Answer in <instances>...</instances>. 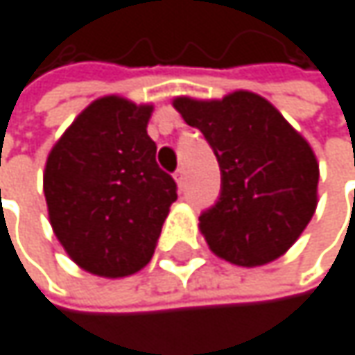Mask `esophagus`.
<instances>
[{"mask_svg": "<svg viewBox=\"0 0 355 355\" xmlns=\"http://www.w3.org/2000/svg\"><path fill=\"white\" fill-rule=\"evenodd\" d=\"M174 181H176V185H179V187L185 185V170L183 168H179V170L174 172Z\"/></svg>", "mask_w": 355, "mask_h": 355, "instance_id": "obj_1", "label": "esophagus"}]
</instances>
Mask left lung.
<instances>
[{"label": "left lung", "instance_id": "obj_1", "mask_svg": "<svg viewBox=\"0 0 355 355\" xmlns=\"http://www.w3.org/2000/svg\"><path fill=\"white\" fill-rule=\"evenodd\" d=\"M174 110L204 132L220 166L216 206L200 216L208 248L235 266H264L304 233L318 204V162L310 143L262 95L174 97Z\"/></svg>", "mask_w": 355, "mask_h": 355}]
</instances>
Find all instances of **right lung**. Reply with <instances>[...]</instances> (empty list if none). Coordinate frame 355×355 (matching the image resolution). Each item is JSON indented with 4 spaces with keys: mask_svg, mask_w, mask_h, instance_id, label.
Instances as JSON below:
<instances>
[{
    "mask_svg": "<svg viewBox=\"0 0 355 355\" xmlns=\"http://www.w3.org/2000/svg\"><path fill=\"white\" fill-rule=\"evenodd\" d=\"M153 105L120 95L91 101L51 147L43 193L51 229L83 270L120 279L153 256L176 183L147 135Z\"/></svg>",
    "mask_w": 355,
    "mask_h": 355,
    "instance_id": "add662e5",
    "label": "right lung"
}]
</instances>
